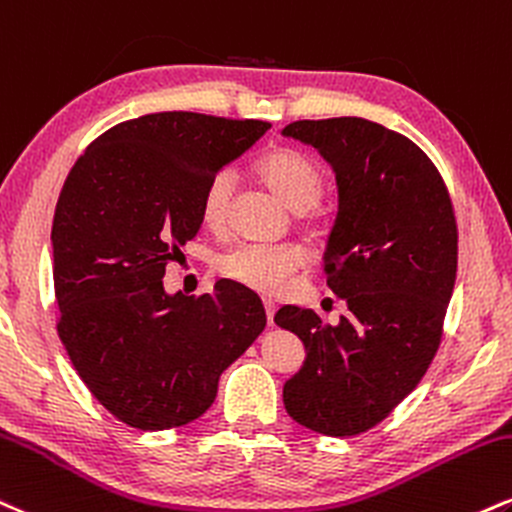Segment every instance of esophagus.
Returning a JSON list of instances; mask_svg holds the SVG:
<instances>
[{
	"instance_id": "1",
	"label": "esophagus",
	"mask_w": 512,
	"mask_h": 512,
	"mask_svg": "<svg viewBox=\"0 0 512 512\" xmlns=\"http://www.w3.org/2000/svg\"><path fill=\"white\" fill-rule=\"evenodd\" d=\"M264 312H267V324L272 326L274 324V315H276V305L272 300H264Z\"/></svg>"
}]
</instances>
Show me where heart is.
<instances>
[{"instance_id": "1", "label": "heart", "mask_w": 512, "mask_h": 512, "mask_svg": "<svg viewBox=\"0 0 512 512\" xmlns=\"http://www.w3.org/2000/svg\"><path fill=\"white\" fill-rule=\"evenodd\" d=\"M257 176L291 212L303 214L319 202L324 193L322 169L303 152L276 147L257 162ZM236 176L224 169L207 181L200 197V217L207 229L221 231L231 209ZM305 264L303 248L291 243L255 245L243 243L219 257L217 269L224 279L262 295H274Z\"/></svg>"}]
</instances>
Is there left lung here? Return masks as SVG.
<instances>
[{"label": "left lung", "instance_id": "obj_1", "mask_svg": "<svg viewBox=\"0 0 512 512\" xmlns=\"http://www.w3.org/2000/svg\"><path fill=\"white\" fill-rule=\"evenodd\" d=\"M281 135L315 147L336 174L326 286L348 307L336 326L281 307L305 346L283 384L295 422L324 436L372 429L420 384L441 341L458 272V229L443 178L405 135L360 116L295 121Z\"/></svg>", "mask_w": 512, "mask_h": 512}]
</instances>
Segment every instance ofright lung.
Returning a JSON list of instances; mask_svg holds the SVG:
<instances>
[{"label":"right lung","mask_w":512,"mask_h":512,"mask_svg":"<svg viewBox=\"0 0 512 512\" xmlns=\"http://www.w3.org/2000/svg\"><path fill=\"white\" fill-rule=\"evenodd\" d=\"M267 121L159 112L109 128L73 164L52 224L59 338L116 420L157 432L205 415L219 377L262 334L248 288L164 291L166 264L200 231L207 181Z\"/></svg>","instance_id":"1"}]
</instances>
